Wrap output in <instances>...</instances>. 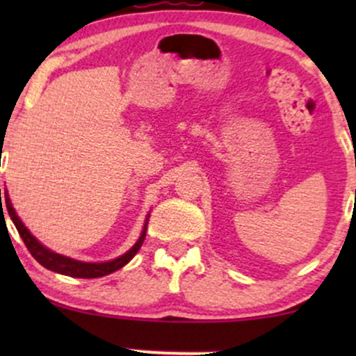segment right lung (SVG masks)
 <instances>
[{"instance_id":"add662e5","label":"right lung","mask_w":356,"mask_h":356,"mask_svg":"<svg viewBox=\"0 0 356 356\" xmlns=\"http://www.w3.org/2000/svg\"><path fill=\"white\" fill-rule=\"evenodd\" d=\"M0 201H1V189H0ZM1 206H3V202H1ZM5 206H6L8 214H10L11 220L15 222L16 229H18V232H19V236H22L24 246H26L28 251L31 252V256H33L43 268L50 269V271L60 273V275H67L72 277H85V280H90V277L107 276V275H110V273L124 268L125 264L137 254V251L140 249L142 243H144V239H145L147 222H145L144 232H142L140 239H138L136 243V246L130 249V251H127L124 256L117 257V259H113V261H108V263H81V261H75V259H70V257L56 254V252H53V251H50V249L42 246V244H40L38 241H36L33 236L30 234V231L23 226V222L19 220L18 216H16L13 206H11L10 199H8V192H5Z\"/></svg>"}]
</instances>
